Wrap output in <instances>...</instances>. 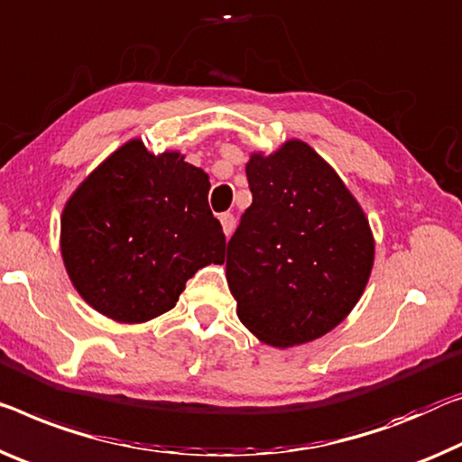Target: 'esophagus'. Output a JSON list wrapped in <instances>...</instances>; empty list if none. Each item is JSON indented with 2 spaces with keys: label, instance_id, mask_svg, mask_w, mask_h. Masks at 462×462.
Returning a JSON list of instances; mask_svg holds the SVG:
<instances>
[{
  "label": "esophagus",
  "instance_id": "1",
  "mask_svg": "<svg viewBox=\"0 0 462 462\" xmlns=\"http://www.w3.org/2000/svg\"><path fill=\"white\" fill-rule=\"evenodd\" d=\"M221 225H223L225 236L231 237L233 229H236V217H233L231 212H223V215H221Z\"/></svg>",
  "mask_w": 462,
  "mask_h": 462
}]
</instances>
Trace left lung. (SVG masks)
<instances>
[{
	"instance_id": "left-lung-1",
	"label": "left lung",
	"mask_w": 462,
	"mask_h": 462,
	"mask_svg": "<svg viewBox=\"0 0 462 462\" xmlns=\"http://www.w3.org/2000/svg\"><path fill=\"white\" fill-rule=\"evenodd\" d=\"M252 207L226 245L245 328L273 346L310 343L359 301L374 264L370 225L328 162L301 140L245 167Z\"/></svg>"
}]
</instances>
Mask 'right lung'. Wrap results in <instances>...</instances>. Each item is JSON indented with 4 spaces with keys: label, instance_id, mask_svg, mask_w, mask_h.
<instances>
[{
    "label": "right lung",
    "instance_id": "right-lung-1",
    "mask_svg": "<svg viewBox=\"0 0 462 462\" xmlns=\"http://www.w3.org/2000/svg\"><path fill=\"white\" fill-rule=\"evenodd\" d=\"M208 175L132 140L74 191L61 217V255L78 293L117 322L175 308L200 268L223 264L225 233L208 207Z\"/></svg>",
    "mask_w": 462,
    "mask_h": 462
}]
</instances>
